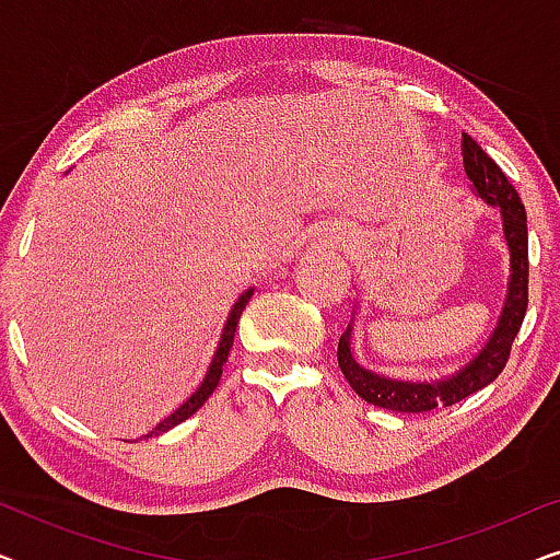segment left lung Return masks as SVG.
Instances as JSON below:
<instances>
[{
    "instance_id": "8db88e82",
    "label": "left lung",
    "mask_w": 560,
    "mask_h": 560,
    "mask_svg": "<svg viewBox=\"0 0 560 560\" xmlns=\"http://www.w3.org/2000/svg\"><path fill=\"white\" fill-rule=\"evenodd\" d=\"M462 155L464 171L471 183V190L481 201L492 206L500 213L502 240L508 244L510 267H508V290L497 316V324L481 349L464 366L439 380H395L387 374H377L366 370L354 357V320L357 308L351 311V324L339 339V366L351 389L362 400L377 405V408L393 412H428L435 408H448V405L462 402L464 397L479 393L508 364L512 341L523 326L527 311V213L520 201L517 190L512 188L508 175L500 165L462 132Z\"/></svg>"
}]
</instances>
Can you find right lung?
<instances>
[{
	"label": "right lung",
	"instance_id": "right-lung-1",
	"mask_svg": "<svg viewBox=\"0 0 560 560\" xmlns=\"http://www.w3.org/2000/svg\"><path fill=\"white\" fill-rule=\"evenodd\" d=\"M252 293H255V288L249 285V288L244 290V293L234 301L232 311H229V316H226V320H224V328H221V334H219V343H217V349H213L211 362H209V366H206L203 380L198 382V387L194 389V393H190L188 400L180 402L178 410H173L171 416H167L165 420H160V423H158L155 428H152V431L148 433V439H150V435H163V433L171 431V428L180 425L183 420H188L198 408H201V405H203L206 400H209L211 393H213V389H217V385H219L221 372H224V364H226V359H229V349H232V343H234L236 324H240V316H242L244 305L249 303Z\"/></svg>",
	"mask_w": 560,
	"mask_h": 560
}]
</instances>
